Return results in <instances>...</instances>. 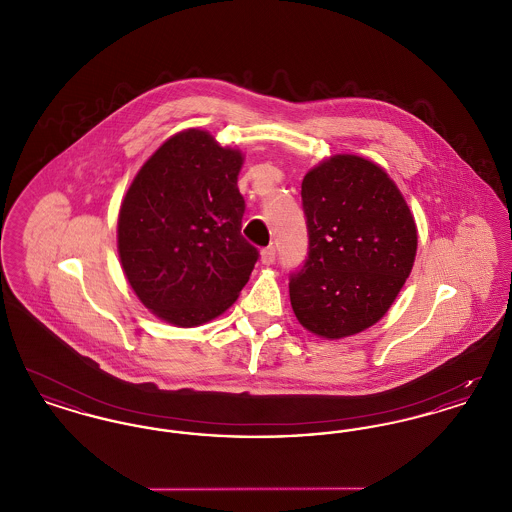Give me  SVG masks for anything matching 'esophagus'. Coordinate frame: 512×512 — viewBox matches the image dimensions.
<instances>
[{
    "instance_id": "obj_1",
    "label": "esophagus",
    "mask_w": 512,
    "mask_h": 512,
    "mask_svg": "<svg viewBox=\"0 0 512 512\" xmlns=\"http://www.w3.org/2000/svg\"><path fill=\"white\" fill-rule=\"evenodd\" d=\"M261 261L265 265H272L276 261V247L274 245H268L263 251H261Z\"/></svg>"
}]
</instances>
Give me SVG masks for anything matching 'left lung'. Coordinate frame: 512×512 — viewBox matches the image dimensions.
Here are the masks:
<instances>
[{
    "label": "left lung",
    "mask_w": 512,
    "mask_h": 512,
    "mask_svg": "<svg viewBox=\"0 0 512 512\" xmlns=\"http://www.w3.org/2000/svg\"><path fill=\"white\" fill-rule=\"evenodd\" d=\"M309 253L290 276L297 320L340 340L388 313L411 274L416 224L390 176L357 155H336L301 184Z\"/></svg>",
    "instance_id": "1"
}]
</instances>
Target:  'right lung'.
<instances>
[{
  "mask_svg": "<svg viewBox=\"0 0 512 512\" xmlns=\"http://www.w3.org/2000/svg\"><path fill=\"white\" fill-rule=\"evenodd\" d=\"M242 163L240 151L190 128L147 159L124 195L122 270L147 309L174 326L219 317L259 259L242 236Z\"/></svg>",
  "mask_w": 512,
  "mask_h": 512,
  "instance_id": "1",
  "label": "right lung"
}]
</instances>
